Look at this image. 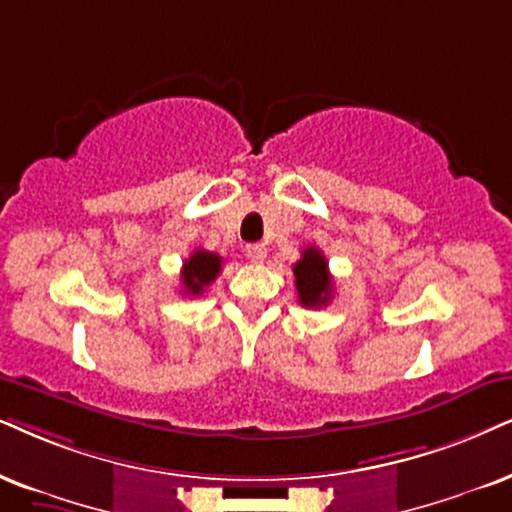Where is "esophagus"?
I'll return each mask as SVG.
<instances>
[{"label":"esophagus","instance_id":"esophagus-1","mask_svg":"<svg viewBox=\"0 0 512 512\" xmlns=\"http://www.w3.org/2000/svg\"><path fill=\"white\" fill-rule=\"evenodd\" d=\"M245 255H248L252 262H264L267 260V248H264L262 243H250L245 245Z\"/></svg>","mask_w":512,"mask_h":512}]
</instances>
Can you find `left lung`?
Wrapping results in <instances>:
<instances>
[{
	"instance_id": "1",
	"label": "left lung",
	"mask_w": 512,
	"mask_h": 512,
	"mask_svg": "<svg viewBox=\"0 0 512 512\" xmlns=\"http://www.w3.org/2000/svg\"><path fill=\"white\" fill-rule=\"evenodd\" d=\"M297 300L302 307H326L333 297V278L328 262L319 248H304L302 257L293 264Z\"/></svg>"
}]
</instances>
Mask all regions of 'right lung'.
Segmentation results:
<instances>
[{"instance_id": "add662e5", "label": "right lung", "mask_w": 512, "mask_h": 512, "mask_svg": "<svg viewBox=\"0 0 512 512\" xmlns=\"http://www.w3.org/2000/svg\"><path fill=\"white\" fill-rule=\"evenodd\" d=\"M222 271V257L208 250H196L189 260L184 262L181 269V286H184L186 295H203V290L210 286L212 281Z\"/></svg>"}]
</instances>
